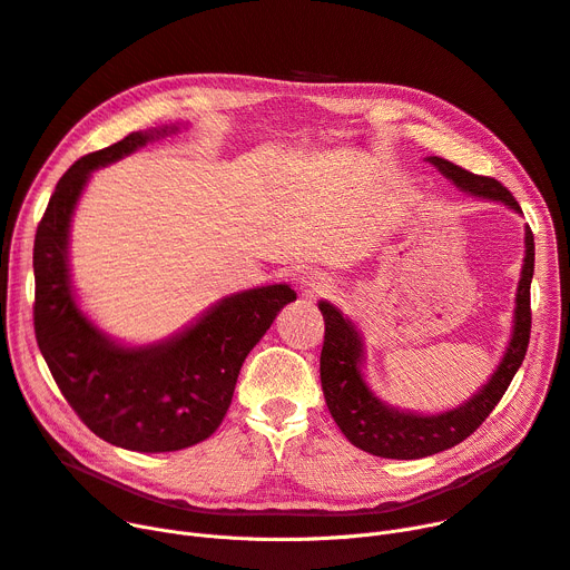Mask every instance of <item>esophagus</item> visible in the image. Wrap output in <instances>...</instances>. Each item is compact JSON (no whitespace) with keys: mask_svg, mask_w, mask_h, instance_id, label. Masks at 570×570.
Instances as JSON below:
<instances>
[{"mask_svg":"<svg viewBox=\"0 0 570 570\" xmlns=\"http://www.w3.org/2000/svg\"><path fill=\"white\" fill-rule=\"evenodd\" d=\"M301 291L305 297H321V295H327L333 291V279L323 275V273H316V269H312V273H305L301 277Z\"/></svg>","mask_w":570,"mask_h":570,"instance_id":"34e87169","label":"esophagus"}]
</instances>
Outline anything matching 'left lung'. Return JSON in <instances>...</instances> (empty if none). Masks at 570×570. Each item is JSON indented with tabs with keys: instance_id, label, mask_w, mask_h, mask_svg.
Masks as SVG:
<instances>
[{
	"instance_id": "1",
	"label": "left lung",
	"mask_w": 570,
	"mask_h": 570,
	"mask_svg": "<svg viewBox=\"0 0 570 570\" xmlns=\"http://www.w3.org/2000/svg\"><path fill=\"white\" fill-rule=\"evenodd\" d=\"M428 161L451 183L481 200L501 203L522 215L513 194L494 177L473 175L448 159L428 157ZM533 279V233L524 228V263L515 293L513 333L508 340L501 363L478 391L455 409L441 413H415L385 404L374 395L365 379V344L355 323L333 303L321 301L318 309L325 321V340L321 351V385L325 404L337 428L361 451L387 460H421L458 445L483 425L518 374L531 333L529 291Z\"/></svg>"
}]
</instances>
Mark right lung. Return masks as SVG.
Wrapping results in <instances>:
<instances>
[{
  "label": "right lung",
  "mask_w": 570,
  "mask_h": 570,
  "mask_svg": "<svg viewBox=\"0 0 570 570\" xmlns=\"http://www.w3.org/2000/svg\"><path fill=\"white\" fill-rule=\"evenodd\" d=\"M177 131L179 125L134 131L78 159L57 183L35 239V333L50 374L89 430L136 453L183 451L213 434L230 406L245 357L282 307L295 301L288 284L239 291L179 333L142 346L112 340L80 309L69 235L89 177Z\"/></svg>",
  "instance_id": "obj_1"
}]
</instances>
